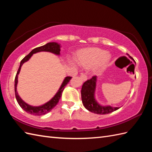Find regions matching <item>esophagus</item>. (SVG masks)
Returning <instances> with one entry per match:
<instances>
[{"instance_id":"1","label":"esophagus","mask_w":152,"mask_h":152,"mask_svg":"<svg viewBox=\"0 0 152 152\" xmlns=\"http://www.w3.org/2000/svg\"><path fill=\"white\" fill-rule=\"evenodd\" d=\"M80 77H81V79L84 80V81H85V80H87V77L85 73H80Z\"/></svg>"}]
</instances>
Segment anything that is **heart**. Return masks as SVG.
Here are the masks:
<instances>
[{"mask_svg":"<svg viewBox=\"0 0 152 152\" xmlns=\"http://www.w3.org/2000/svg\"><path fill=\"white\" fill-rule=\"evenodd\" d=\"M110 60V55L105 50L98 48L84 49L77 56V62L79 65L89 67L97 64V68H103Z\"/></svg>","mask_w":152,"mask_h":152,"instance_id":"obj_1","label":"heart"}]
</instances>
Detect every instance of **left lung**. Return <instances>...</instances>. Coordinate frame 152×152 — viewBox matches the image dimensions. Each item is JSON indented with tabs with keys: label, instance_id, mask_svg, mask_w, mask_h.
I'll return each mask as SVG.
<instances>
[{
	"label": "left lung",
	"instance_id": "obj_1",
	"mask_svg": "<svg viewBox=\"0 0 152 152\" xmlns=\"http://www.w3.org/2000/svg\"><path fill=\"white\" fill-rule=\"evenodd\" d=\"M129 57L133 60L132 57ZM96 81L97 77L94 76L90 79L87 80L84 83L81 89V97L83 105L88 110L97 114H109L118 109L119 107H113L109 105L102 106L97 102L94 96Z\"/></svg>",
	"mask_w": 152,
	"mask_h": 152
}]
</instances>
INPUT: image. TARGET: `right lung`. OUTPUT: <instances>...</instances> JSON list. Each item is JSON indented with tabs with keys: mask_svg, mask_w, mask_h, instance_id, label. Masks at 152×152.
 Returning a JSON list of instances; mask_svg holds the SVG:
<instances>
[{
	"mask_svg": "<svg viewBox=\"0 0 152 152\" xmlns=\"http://www.w3.org/2000/svg\"><path fill=\"white\" fill-rule=\"evenodd\" d=\"M41 51L50 52V53L55 54V55H60V45L58 44V43H57L56 42H50L43 46L38 47V48L34 49L28 55H26L21 61L19 67L18 69V72H17L15 78L14 86H15V94L17 102H18L19 106L21 107L25 111H26V113L35 116H41L48 113L56 105L57 103H58L59 102L60 97L62 96V92L64 89L65 86L67 85V84L69 82L70 79H72V77H66L64 79V80L62 85L60 86L58 91L56 92L55 96H54L50 101H49L48 102L42 104L41 106L33 107V106L30 105V104L27 103H26L24 101H23L22 99L18 95V92H17V85H18V75L23 64L26 62V61H28V60L30 58V57L32 56L33 54L38 53V52H41Z\"/></svg>",
	"mask_w": 152,
	"mask_h": 152,
	"instance_id": "1",
	"label": "right lung"
}]
</instances>
